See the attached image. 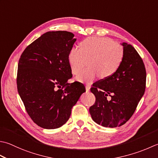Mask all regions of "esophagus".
<instances>
[{
  "mask_svg": "<svg viewBox=\"0 0 158 158\" xmlns=\"http://www.w3.org/2000/svg\"><path fill=\"white\" fill-rule=\"evenodd\" d=\"M90 85H89V84H86L85 85V89H86V91H89V89H90Z\"/></svg>",
  "mask_w": 158,
  "mask_h": 158,
  "instance_id": "esophagus-1",
  "label": "esophagus"
}]
</instances>
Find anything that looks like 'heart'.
<instances>
[{
  "label": "heart",
  "mask_w": 158,
  "mask_h": 158,
  "mask_svg": "<svg viewBox=\"0 0 158 158\" xmlns=\"http://www.w3.org/2000/svg\"><path fill=\"white\" fill-rule=\"evenodd\" d=\"M124 57L122 45L106 38H86L80 48H73L69 55L71 73L77 75L86 65L89 66L77 77L80 81L91 82L98 75L101 79L113 75L120 66Z\"/></svg>",
  "instance_id": "b5f03b06"
}]
</instances>
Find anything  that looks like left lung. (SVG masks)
<instances>
[{
    "instance_id": "1",
    "label": "left lung",
    "mask_w": 158,
    "mask_h": 158,
    "mask_svg": "<svg viewBox=\"0 0 158 158\" xmlns=\"http://www.w3.org/2000/svg\"><path fill=\"white\" fill-rule=\"evenodd\" d=\"M122 45L124 57L118 70L90 89L96 101L89 114L95 123L106 127H120L128 121L146 88V69L141 57L131 44Z\"/></svg>"
}]
</instances>
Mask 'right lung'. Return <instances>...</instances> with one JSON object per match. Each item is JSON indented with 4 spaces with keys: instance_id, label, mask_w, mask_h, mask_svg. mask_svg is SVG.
<instances>
[{
    "instance_id": "1",
    "label": "right lung",
    "mask_w": 158,
    "mask_h": 158,
    "mask_svg": "<svg viewBox=\"0 0 158 158\" xmlns=\"http://www.w3.org/2000/svg\"><path fill=\"white\" fill-rule=\"evenodd\" d=\"M66 31L43 34L24 49L18 65L17 88L27 112L42 128L60 127L85 92L73 77L69 55L76 38Z\"/></svg>"
}]
</instances>
